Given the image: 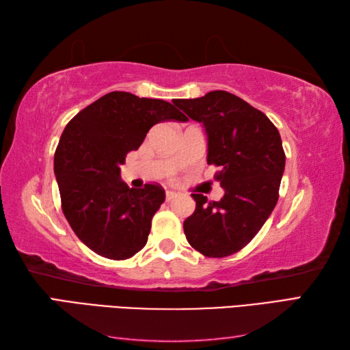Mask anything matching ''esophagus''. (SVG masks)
<instances>
[{
    "instance_id": "esophagus-1",
    "label": "esophagus",
    "mask_w": 350,
    "mask_h": 350,
    "mask_svg": "<svg viewBox=\"0 0 350 350\" xmlns=\"http://www.w3.org/2000/svg\"><path fill=\"white\" fill-rule=\"evenodd\" d=\"M165 197H167V200L170 202V200H173L176 197V192L174 191H167L165 192Z\"/></svg>"
}]
</instances>
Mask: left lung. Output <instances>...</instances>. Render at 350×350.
I'll use <instances>...</instances> for the list:
<instances>
[{
    "instance_id": "obj_1",
    "label": "left lung",
    "mask_w": 350,
    "mask_h": 350,
    "mask_svg": "<svg viewBox=\"0 0 350 350\" xmlns=\"http://www.w3.org/2000/svg\"><path fill=\"white\" fill-rule=\"evenodd\" d=\"M207 135V163L224 197L207 202L191 194L196 211L185 219V236L206 257H227L250 243L278 202L286 154L278 129L262 111L228 92H209L197 99H174Z\"/></svg>"
}]
</instances>
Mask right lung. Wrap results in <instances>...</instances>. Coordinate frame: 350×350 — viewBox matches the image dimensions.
<instances>
[{
	"instance_id": "right-lung-1",
	"label": "right lung",
	"mask_w": 350,
	"mask_h": 350,
	"mask_svg": "<svg viewBox=\"0 0 350 350\" xmlns=\"http://www.w3.org/2000/svg\"><path fill=\"white\" fill-rule=\"evenodd\" d=\"M170 120L188 118L170 102L111 92L79 111L64 128L54 156L63 213L79 241L96 254L126 260L147 243L165 191L152 183L129 188L120 179V167L152 126Z\"/></svg>"
}]
</instances>
